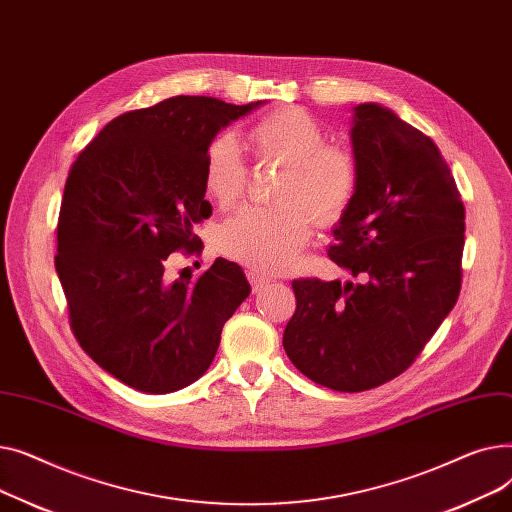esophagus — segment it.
<instances>
[{"mask_svg":"<svg viewBox=\"0 0 512 512\" xmlns=\"http://www.w3.org/2000/svg\"><path fill=\"white\" fill-rule=\"evenodd\" d=\"M247 276H249V282H251V286H253V292H259V290H263L267 284H270V278L261 276L259 272H253V270H251Z\"/></svg>","mask_w":512,"mask_h":512,"instance_id":"1","label":"esophagus"}]
</instances>
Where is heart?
I'll list each match as a JSON object with an SVG mask.
<instances>
[{
	"instance_id": "heart-1",
	"label": "heart",
	"mask_w": 512,
	"mask_h": 512,
	"mask_svg": "<svg viewBox=\"0 0 512 512\" xmlns=\"http://www.w3.org/2000/svg\"><path fill=\"white\" fill-rule=\"evenodd\" d=\"M324 130L301 107H282L249 128V145L259 161L284 166L276 207H249L218 232L220 253L259 274H278L294 261L321 228L338 224L357 193V164L351 151L324 143ZM203 182L211 199L234 207L247 191L249 164L230 132L213 137L205 151Z\"/></svg>"
}]
</instances>
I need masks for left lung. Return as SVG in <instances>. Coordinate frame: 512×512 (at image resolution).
I'll list each match as a JSON object with an SVG mask.
<instances>
[{"mask_svg":"<svg viewBox=\"0 0 512 512\" xmlns=\"http://www.w3.org/2000/svg\"><path fill=\"white\" fill-rule=\"evenodd\" d=\"M357 193L330 259L346 282H292L297 311L284 351L336 392L378 388L423 351L461 292L465 207L438 145L388 107L353 118Z\"/></svg>","mask_w":512,"mask_h":512,"instance_id":"obj_1","label":"left lung"}]
</instances>
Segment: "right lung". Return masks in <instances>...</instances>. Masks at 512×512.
Instances as JSON below:
<instances>
[{
    "label": "right lung",
    "mask_w": 512,
    "mask_h": 512,
    "mask_svg": "<svg viewBox=\"0 0 512 512\" xmlns=\"http://www.w3.org/2000/svg\"><path fill=\"white\" fill-rule=\"evenodd\" d=\"M257 103L178 95L107 124L72 164L58 218L56 272L83 351L126 386L168 394L199 380L226 321L249 297L240 265L218 257L172 280L168 257L199 253L211 215V139Z\"/></svg>",
    "instance_id": "1"
}]
</instances>
